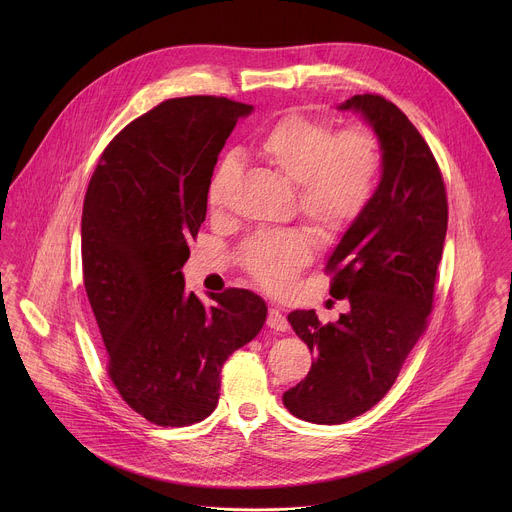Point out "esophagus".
Wrapping results in <instances>:
<instances>
[{
    "instance_id": "obj_1",
    "label": "esophagus",
    "mask_w": 512,
    "mask_h": 512,
    "mask_svg": "<svg viewBox=\"0 0 512 512\" xmlns=\"http://www.w3.org/2000/svg\"><path fill=\"white\" fill-rule=\"evenodd\" d=\"M267 326L273 328V330H277V332H285V330L289 328L287 318H285L277 308H271V310H269V314H267Z\"/></svg>"
}]
</instances>
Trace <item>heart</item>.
Listing matches in <instances>:
<instances>
[{
  "mask_svg": "<svg viewBox=\"0 0 512 512\" xmlns=\"http://www.w3.org/2000/svg\"><path fill=\"white\" fill-rule=\"evenodd\" d=\"M257 156L298 184V208L320 233H340L369 204L381 166L379 143L369 129L336 133L326 119L289 113L271 123L255 143ZM239 160L227 156L208 178L212 212L229 204ZM312 241L294 229L257 233L241 251L251 277L267 291H283L310 261Z\"/></svg>",
  "mask_w": 512,
  "mask_h": 512,
  "instance_id": "1",
  "label": "heart"
}]
</instances>
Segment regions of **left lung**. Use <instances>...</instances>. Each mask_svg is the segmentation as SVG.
<instances>
[{
	"label": "left lung",
	"instance_id": "8db88e82",
	"mask_svg": "<svg viewBox=\"0 0 512 512\" xmlns=\"http://www.w3.org/2000/svg\"><path fill=\"white\" fill-rule=\"evenodd\" d=\"M381 145V182L326 263L330 296L350 310L322 324L314 310L287 316L316 354L304 381L283 393L291 415L336 425L377 405L427 328L446 231L448 198L429 145L381 95H354Z\"/></svg>",
	"mask_w": 512,
	"mask_h": 512
}]
</instances>
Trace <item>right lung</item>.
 <instances>
[{
  "label": "right lung",
  "instance_id": "right-lung-1",
  "mask_svg": "<svg viewBox=\"0 0 512 512\" xmlns=\"http://www.w3.org/2000/svg\"><path fill=\"white\" fill-rule=\"evenodd\" d=\"M253 105L182 97L131 121L107 145L81 223L83 279L123 401L162 427L206 419L225 360L265 324L249 289L186 291L182 267L206 218L218 154Z\"/></svg>",
  "mask_w": 512,
  "mask_h": 512
}]
</instances>
